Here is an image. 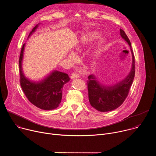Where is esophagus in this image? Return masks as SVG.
Here are the masks:
<instances>
[{"instance_id":"esophagus-1","label":"esophagus","mask_w":156,"mask_h":156,"mask_svg":"<svg viewBox=\"0 0 156 156\" xmlns=\"http://www.w3.org/2000/svg\"><path fill=\"white\" fill-rule=\"evenodd\" d=\"M71 78L72 80H74V79H76V78H80V75L76 73H73L72 76H71Z\"/></svg>"}]
</instances>
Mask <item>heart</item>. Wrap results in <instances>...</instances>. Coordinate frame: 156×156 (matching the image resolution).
Instances as JSON below:
<instances>
[{"mask_svg": "<svg viewBox=\"0 0 156 156\" xmlns=\"http://www.w3.org/2000/svg\"><path fill=\"white\" fill-rule=\"evenodd\" d=\"M101 37V34L98 32H91L88 33L84 38H83L80 42V47H84L94 42L95 41ZM105 39L101 38L97 43L96 48L93 51V55L94 57H99L103 51V48L105 46ZM70 59L72 60H75L76 59V56L73 53H70L69 55Z\"/></svg>", "mask_w": 156, "mask_h": 156, "instance_id": "obj_1", "label": "heart"}]
</instances>
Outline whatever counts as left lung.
Here are the masks:
<instances>
[{"mask_svg":"<svg viewBox=\"0 0 156 156\" xmlns=\"http://www.w3.org/2000/svg\"><path fill=\"white\" fill-rule=\"evenodd\" d=\"M120 34L130 47L132 55L131 70L128 75L121 81L112 84L101 83L94 75L88 76L87 89L89 101L92 107L100 112H109L120 107L126 98L135 77V57L131 49V42L123 30Z\"/></svg>","mask_w":156,"mask_h":156,"instance_id":"left-lung-1","label":"left lung"}]
</instances>
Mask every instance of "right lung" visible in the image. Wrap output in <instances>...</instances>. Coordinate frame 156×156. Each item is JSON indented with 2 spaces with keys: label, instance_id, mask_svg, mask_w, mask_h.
I'll use <instances>...</instances> for the list:
<instances>
[{
  "label": "right lung",
  "instance_id": "add662e5",
  "mask_svg": "<svg viewBox=\"0 0 156 156\" xmlns=\"http://www.w3.org/2000/svg\"><path fill=\"white\" fill-rule=\"evenodd\" d=\"M37 24L31 31L28 38L37 29ZM25 44L21 48L19 67L20 74V85L25 96L33 105L46 110L57 108L62 98V90L65 84L70 81L68 74L53 70L49 75L41 80L34 81L25 76L22 68Z\"/></svg>",
  "mask_w": 156,
  "mask_h": 156
}]
</instances>
